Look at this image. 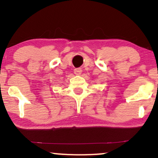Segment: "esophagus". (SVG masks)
<instances>
[{
    "mask_svg": "<svg viewBox=\"0 0 158 158\" xmlns=\"http://www.w3.org/2000/svg\"><path fill=\"white\" fill-rule=\"evenodd\" d=\"M74 73L76 75H80L81 73V68H75L74 69Z\"/></svg>",
    "mask_w": 158,
    "mask_h": 158,
    "instance_id": "esophagus-1",
    "label": "esophagus"
}]
</instances>
